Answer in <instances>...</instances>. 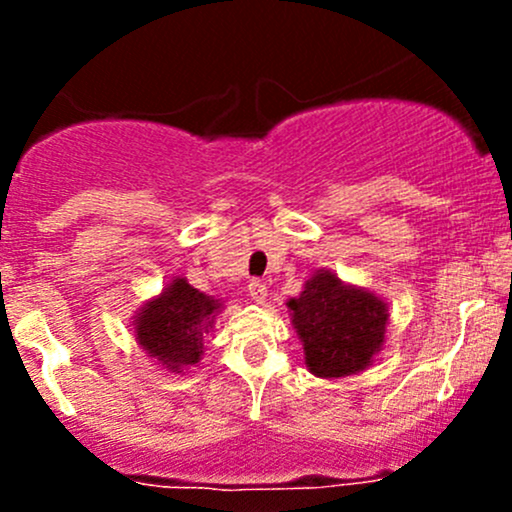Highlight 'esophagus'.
Returning <instances> with one entry per match:
<instances>
[{
    "label": "esophagus",
    "instance_id": "1",
    "mask_svg": "<svg viewBox=\"0 0 512 512\" xmlns=\"http://www.w3.org/2000/svg\"><path fill=\"white\" fill-rule=\"evenodd\" d=\"M248 293H250V298H252V301H255V303L262 305L264 301H267V286H264L260 279H252V281H250Z\"/></svg>",
    "mask_w": 512,
    "mask_h": 512
}]
</instances>
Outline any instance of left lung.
I'll return each instance as SVG.
<instances>
[{"label": "left lung", "mask_w": 512, "mask_h": 512, "mask_svg": "<svg viewBox=\"0 0 512 512\" xmlns=\"http://www.w3.org/2000/svg\"><path fill=\"white\" fill-rule=\"evenodd\" d=\"M286 305L303 342L305 366L317 378L361 373L383 349L387 303L373 291L344 284L330 269H317Z\"/></svg>", "instance_id": "left-lung-1"}]
</instances>
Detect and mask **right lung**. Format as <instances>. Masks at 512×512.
Listing matches in <instances>:
<instances>
[{"instance_id": "obj_1", "label": "right lung", "mask_w": 512, "mask_h": 512, "mask_svg": "<svg viewBox=\"0 0 512 512\" xmlns=\"http://www.w3.org/2000/svg\"><path fill=\"white\" fill-rule=\"evenodd\" d=\"M223 303L187 284L185 276L146 301L134 315V339L168 373H185L204 356V337Z\"/></svg>"}]
</instances>
